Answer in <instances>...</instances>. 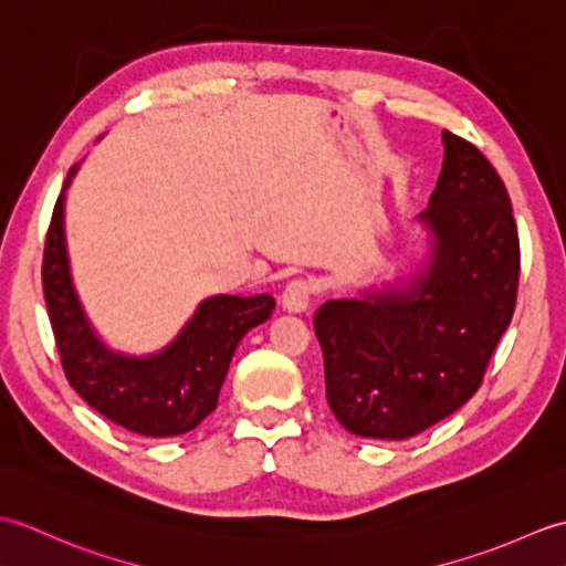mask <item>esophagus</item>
Here are the masks:
<instances>
[{"label": "esophagus", "instance_id": "34e87169", "mask_svg": "<svg viewBox=\"0 0 566 566\" xmlns=\"http://www.w3.org/2000/svg\"><path fill=\"white\" fill-rule=\"evenodd\" d=\"M314 292H316L314 282L306 280V276H296V280H292L290 284L284 286L282 306L286 311H292V314H302V311L308 308L311 296H314Z\"/></svg>", "mask_w": 566, "mask_h": 566}]
</instances>
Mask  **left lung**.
<instances>
[{"instance_id": "obj_1", "label": "left lung", "mask_w": 566, "mask_h": 566, "mask_svg": "<svg viewBox=\"0 0 566 566\" xmlns=\"http://www.w3.org/2000/svg\"><path fill=\"white\" fill-rule=\"evenodd\" d=\"M442 170L418 221L430 260L401 286L316 311L326 399L359 438H413L462 408L515 311L521 243L506 185L479 148L442 130Z\"/></svg>"}]
</instances>
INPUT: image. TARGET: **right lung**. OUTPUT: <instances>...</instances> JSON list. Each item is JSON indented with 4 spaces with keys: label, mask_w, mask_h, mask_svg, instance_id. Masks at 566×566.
<instances>
[{
    "label": "right lung",
    "mask_w": 566,
    "mask_h": 566,
    "mask_svg": "<svg viewBox=\"0 0 566 566\" xmlns=\"http://www.w3.org/2000/svg\"><path fill=\"white\" fill-rule=\"evenodd\" d=\"M57 197L43 250V294L70 387L112 423L148 438L197 428L219 403L221 384L243 335L270 318V294L203 298L182 333L155 355L112 350L84 314L70 276L65 245V189Z\"/></svg>",
    "instance_id": "add662e5"
}]
</instances>
